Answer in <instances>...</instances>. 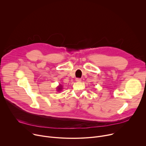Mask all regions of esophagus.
Here are the masks:
<instances>
[{
    "label": "esophagus",
    "instance_id": "esophagus-1",
    "mask_svg": "<svg viewBox=\"0 0 146 146\" xmlns=\"http://www.w3.org/2000/svg\"><path fill=\"white\" fill-rule=\"evenodd\" d=\"M76 81L77 82H80V81H81V79L80 78H76Z\"/></svg>",
    "mask_w": 146,
    "mask_h": 146
}]
</instances>
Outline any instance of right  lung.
Returning a JSON list of instances; mask_svg holds the SVG:
<instances>
[{
	"label": "right lung",
	"instance_id": "obj_1",
	"mask_svg": "<svg viewBox=\"0 0 146 146\" xmlns=\"http://www.w3.org/2000/svg\"><path fill=\"white\" fill-rule=\"evenodd\" d=\"M62 86L61 85H60V86H59L58 87H57V90H58V91H60L62 89Z\"/></svg>",
	"mask_w": 146,
	"mask_h": 146
}]
</instances>
